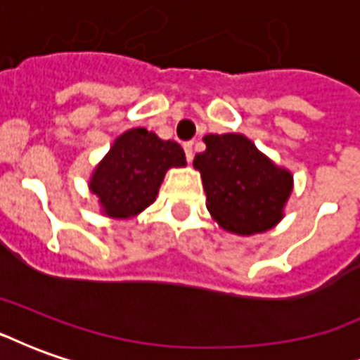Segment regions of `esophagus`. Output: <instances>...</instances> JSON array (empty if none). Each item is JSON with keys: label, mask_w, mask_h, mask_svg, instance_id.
Instances as JSON below:
<instances>
[{"label": "esophagus", "mask_w": 360, "mask_h": 360, "mask_svg": "<svg viewBox=\"0 0 360 360\" xmlns=\"http://www.w3.org/2000/svg\"><path fill=\"white\" fill-rule=\"evenodd\" d=\"M183 148H185V156H187V160L191 162L193 156H195V152H193V142H185V144H183Z\"/></svg>", "instance_id": "obj_1"}]
</instances>
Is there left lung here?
Returning <instances> with one entry per match:
<instances>
[{
	"instance_id": "left-lung-1",
	"label": "left lung",
	"mask_w": 360,
	"mask_h": 360,
	"mask_svg": "<svg viewBox=\"0 0 360 360\" xmlns=\"http://www.w3.org/2000/svg\"><path fill=\"white\" fill-rule=\"evenodd\" d=\"M195 156L206 208L221 229L235 235L264 233L283 219L293 175L241 133L206 134Z\"/></svg>"
}]
</instances>
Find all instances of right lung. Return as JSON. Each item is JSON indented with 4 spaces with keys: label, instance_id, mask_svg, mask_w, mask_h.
<instances>
[{
    "label": "right lung",
    "instance_id": "add662e5",
    "mask_svg": "<svg viewBox=\"0 0 360 360\" xmlns=\"http://www.w3.org/2000/svg\"><path fill=\"white\" fill-rule=\"evenodd\" d=\"M185 165V152L177 142L136 127L113 141L90 175L89 188L98 196L103 216L129 219L156 200L167 169Z\"/></svg>",
    "mask_w": 360,
    "mask_h": 360
}]
</instances>
